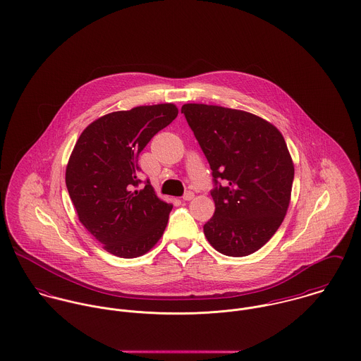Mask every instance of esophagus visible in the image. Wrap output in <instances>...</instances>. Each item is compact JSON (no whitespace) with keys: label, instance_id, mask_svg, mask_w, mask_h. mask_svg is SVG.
I'll use <instances>...</instances> for the list:
<instances>
[{"label":"esophagus","instance_id":"1","mask_svg":"<svg viewBox=\"0 0 361 361\" xmlns=\"http://www.w3.org/2000/svg\"><path fill=\"white\" fill-rule=\"evenodd\" d=\"M195 199V193L193 192H186L185 195H183V200L185 202H190V200H193Z\"/></svg>","mask_w":361,"mask_h":361}]
</instances>
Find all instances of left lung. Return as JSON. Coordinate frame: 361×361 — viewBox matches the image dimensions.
<instances>
[{
    "mask_svg": "<svg viewBox=\"0 0 361 361\" xmlns=\"http://www.w3.org/2000/svg\"><path fill=\"white\" fill-rule=\"evenodd\" d=\"M212 171L209 245L231 257L261 249L281 226L295 176L282 133L255 114L207 104L180 109Z\"/></svg>",
    "mask_w": 361,
    "mask_h": 361,
    "instance_id": "1",
    "label": "left lung"
}]
</instances>
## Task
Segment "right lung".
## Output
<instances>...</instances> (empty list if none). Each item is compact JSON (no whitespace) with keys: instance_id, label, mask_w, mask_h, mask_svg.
<instances>
[{"instance_id":"add662e5","label":"right lung","mask_w":361,"mask_h":361,"mask_svg":"<svg viewBox=\"0 0 361 361\" xmlns=\"http://www.w3.org/2000/svg\"><path fill=\"white\" fill-rule=\"evenodd\" d=\"M178 116L175 104L140 105L106 114L79 136L65 182L82 225L104 249L122 258L146 255L161 239L172 204L150 180L139 183V154Z\"/></svg>"}]
</instances>
